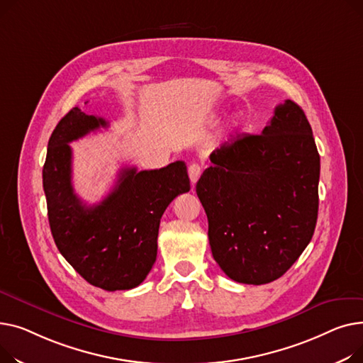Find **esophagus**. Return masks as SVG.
I'll list each match as a JSON object with an SVG mask.
<instances>
[{
  "mask_svg": "<svg viewBox=\"0 0 363 363\" xmlns=\"http://www.w3.org/2000/svg\"><path fill=\"white\" fill-rule=\"evenodd\" d=\"M201 174H202V167H201L199 164L194 162V164L189 165V179H190L191 186L195 187V184H196V182L199 180Z\"/></svg>",
  "mask_w": 363,
  "mask_h": 363,
  "instance_id": "34e87169",
  "label": "esophagus"
}]
</instances>
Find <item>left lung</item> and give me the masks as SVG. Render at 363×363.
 Here are the masks:
<instances>
[{
  "mask_svg": "<svg viewBox=\"0 0 363 363\" xmlns=\"http://www.w3.org/2000/svg\"><path fill=\"white\" fill-rule=\"evenodd\" d=\"M209 160L196 194L212 257L238 283L280 279L309 245L318 218L321 164L303 110L286 99L261 135L225 142Z\"/></svg>",
  "mask_w": 363,
  "mask_h": 363,
  "instance_id": "1",
  "label": "left lung"
}]
</instances>
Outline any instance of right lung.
I'll list each match as a JSON object with an SVG mask.
<instances>
[{
  "label": "right lung",
  "instance_id": "obj_1",
  "mask_svg": "<svg viewBox=\"0 0 363 363\" xmlns=\"http://www.w3.org/2000/svg\"><path fill=\"white\" fill-rule=\"evenodd\" d=\"M106 125L101 117L72 108L50 138L42 183L51 233L62 257L95 287L130 290L146 279L157 259L164 211L190 190V182L183 161L143 172L123 168L102 202H82L72 186L69 143Z\"/></svg>",
  "mask_w": 363,
  "mask_h": 363
}]
</instances>
